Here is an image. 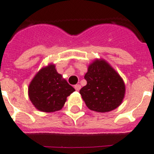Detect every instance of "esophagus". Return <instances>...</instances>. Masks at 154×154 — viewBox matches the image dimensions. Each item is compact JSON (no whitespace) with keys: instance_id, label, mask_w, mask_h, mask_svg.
<instances>
[{"instance_id":"1","label":"esophagus","mask_w":154,"mask_h":154,"mask_svg":"<svg viewBox=\"0 0 154 154\" xmlns=\"http://www.w3.org/2000/svg\"><path fill=\"white\" fill-rule=\"evenodd\" d=\"M74 87H75V91H79L80 89H81V86H80L79 84H76Z\"/></svg>"}]
</instances>
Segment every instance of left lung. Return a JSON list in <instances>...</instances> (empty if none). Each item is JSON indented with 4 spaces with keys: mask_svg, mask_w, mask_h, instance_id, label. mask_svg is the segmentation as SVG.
Returning a JSON list of instances; mask_svg holds the SVG:
<instances>
[{
    "mask_svg": "<svg viewBox=\"0 0 154 154\" xmlns=\"http://www.w3.org/2000/svg\"><path fill=\"white\" fill-rule=\"evenodd\" d=\"M84 78L87 84L79 93L89 109L108 112L121 105L125 95V84L106 60H94L89 65Z\"/></svg>",
    "mask_w": 154,
    "mask_h": 154,
    "instance_id": "obj_1",
    "label": "left lung"
}]
</instances>
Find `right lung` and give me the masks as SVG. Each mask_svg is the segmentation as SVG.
<instances>
[{"label": "right lung", "instance_id": "obj_1", "mask_svg": "<svg viewBox=\"0 0 154 154\" xmlns=\"http://www.w3.org/2000/svg\"><path fill=\"white\" fill-rule=\"evenodd\" d=\"M74 91L75 89L57 72L53 63L41 68L28 86L30 101L38 110L44 112L60 110L67 97Z\"/></svg>", "mask_w": 154, "mask_h": 154}]
</instances>
